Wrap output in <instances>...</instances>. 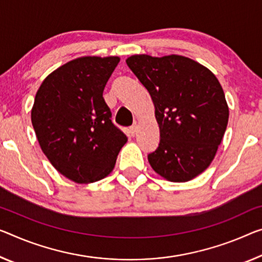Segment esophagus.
<instances>
[{"label": "esophagus", "mask_w": 262, "mask_h": 262, "mask_svg": "<svg viewBox=\"0 0 262 262\" xmlns=\"http://www.w3.org/2000/svg\"><path fill=\"white\" fill-rule=\"evenodd\" d=\"M137 131H138V125H137V124H134V125L130 127V135L135 136L137 134Z\"/></svg>", "instance_id": "1"}]
</instances>
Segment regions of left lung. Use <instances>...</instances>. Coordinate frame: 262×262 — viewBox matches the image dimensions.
I'll use <instances>...</instances> for the list:
<instances>
[{
	"instance_id": "1",
	"label": "left lung",
	"mask_w": 262,
	"mask_h": 262,
	"mask_svg": "<svg viewBox=\"0 0 262 262\" xmlns=\"http://www.w3.org/2000/svg\"><path fill=\"white\" fill-rule=\"evenodd\" d=\"M126 64L155 104L160 142L147 156L151 167L170 182L195 178L214 159L227 127L228 106L219 80L179 55H134Z\"/></svg>"
}]
</instances>
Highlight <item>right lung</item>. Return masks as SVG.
<instances>
[{
  "mask_svg": "<svg viewBox=\"0 0 262 262\" xmlns=\"http://www.w3.org/2000/svg\"><path fill=\"white\" fill-rule=\"evenodd\" d=\"M118 63L116 56L76 58L51 72L36 94L31 123L39 146L52 166L75 183L105 178L127 142L103 98Z\"/></svg>",
  "mask_w": 262,
  "mask_h": 262,
  "instance_id": "right-lung-1",
  "label": "right lung"
}]
</instances>
